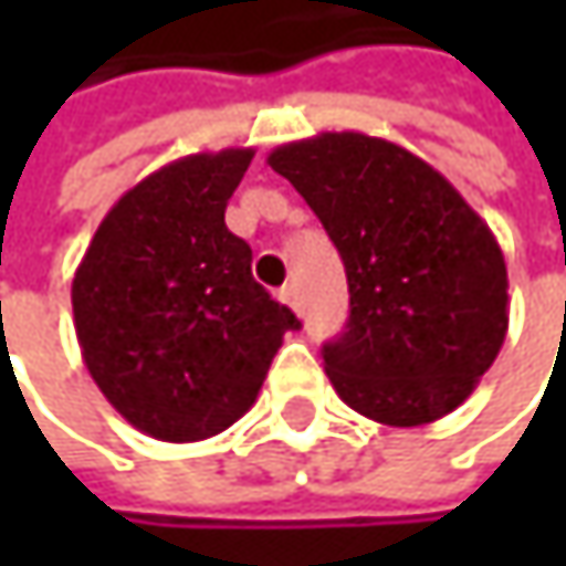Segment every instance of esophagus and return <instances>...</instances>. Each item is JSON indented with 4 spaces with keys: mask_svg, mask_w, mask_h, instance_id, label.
<instances>
[{
    "mask_svg": "<svg viewBox=\"0 0 566 566\" xmlns=\"http://www.w3.org/2000/svg\"><path fill=\"white\" fill-rule=\"evenodd\" d=\"M279 297H282L287 307H294V311L301 307V297H297V287L294 284H284L282 291H279Z\"/></svg>",
    "mask_w": 566,
    "mask_h": 566,
    "instance_id": "1",
    "label": "esophagus"
}]
</instances>
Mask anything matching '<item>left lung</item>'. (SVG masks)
<instances>
[{"mask_svg": "<svg viewBox=\"0 0 566 566\" xmlns=\"http://www.w3.org/2000/svg\"><path fill=\"white\" fill-rule=\"evenodd\" d=\"M337 245L350 317L324 370L360 416L409 429L449 416L509 334L499 239L459 189L406 147L317 134L269 154Z\"/></svg>", "mask_w": 566, "mask_h": 566, "instance_id": "left-lung-1", "label": "left lung"}]
</instances>
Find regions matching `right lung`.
Returning a JSON list of instances; mask_svg holds the SVG:
<instances>
[{"instance_id":"obj_1","label":"right lung","mask_w":566,"mask_h":566,"mask_svg":"<svg viewBox=\"0 0 566 566\" xmlns=\"http://www.w3.org/2000/svg\"><path fill=\"white\" fill-rule=\"evenodd\" d=\"M255 150L172 160L127 189L71 282L91 380L140 432L199 442L249 412L301 321L252 279L226 206Z\"/></svg>"}]
</instances>
